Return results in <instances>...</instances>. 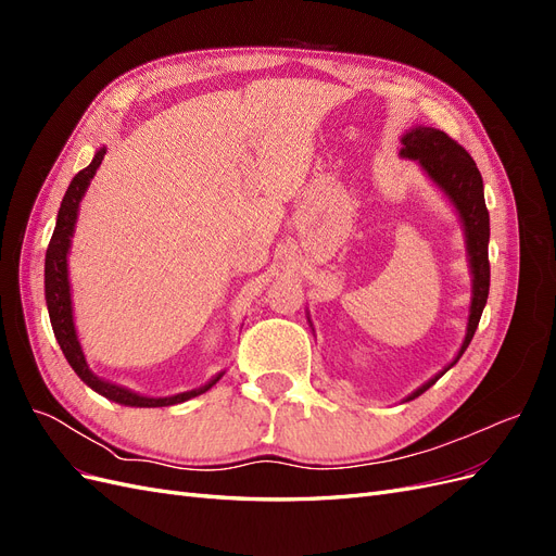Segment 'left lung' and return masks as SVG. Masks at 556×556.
Wrapping results in <instances>:
<instances>
[{"label":"left lung","instance_id":"obj_1","mask_svg":"<svg viewBox=\"0 0 556 556\" xmlns=\"http://www.w3.org/2000/svg\"><path fill=\"white\" fill-rule=\"evenodd\" d=\"M401 143V155L415 160L422 166L425 174L439 185L445 197L454 204V208H457L466 233L470 274H473V296H470L466 339L457 352V357H454V362L447 368H443L441 374H435L429 382L417 387L413 394L406 396V401H413L419 394H425L431 384H435V380L445 376L450 368L462 359L478 329L486 296H490V250H486V245H490V211L484 206L482 176L473 157H470L457 141L450 139L445 131L419 125L403 134Z\"/></svg>","mask_w":556,"mask_h":556}]
</instances>
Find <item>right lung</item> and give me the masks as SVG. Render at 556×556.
Segmentation results:
<instances>
[{
    "label": "right lung",
    "mask_w": 556,
    "mask_h": 556,
    "mask_svg": "<svg viewBox=\"0 0 556 556\" xmlns=\"http://www.w3.org/2000/svg\"><path fill=\"white\" fill-rule=\"evenodd\" d=\"M106 155V148H99L92 162L86 166V169L78 172L74 180L70 182V190H66L60 211H58V225L53 231V239L48 243L46 250V306L50 315V325H53L55 339L64 352L66 362L76 371V376L86 382L90 390L97 394L106 396L109 401L121 403V406H134V408H162V406H176V403L188 401L192 396H199L208 392L211 387L223 378V374H217L211 382L192 392H182L176 396H164V399H153V396H141L131 390H125L121 384H113L104 378H99L90 371V366L86 362V355H83L76 327H74V313H72V292H70V271H66V255H70V245L74 237V227H76V217H78V204L83 194H86L88 185L92 176L97 174L99 164H102Z\"/></svg>",
    "instance_id": "obj_1"
}]
</instances>
